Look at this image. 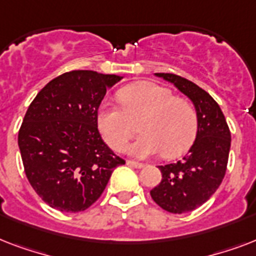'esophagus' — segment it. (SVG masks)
Instances as JSON below:
<instances>
[{
	"instance_id": "obj_1",
	"label": "esophagus",
	"mask_w": 256,
	"mask_h": 256,
	"mask_svg": "<svg viewBox=\"0 0 256 256\" xmlns=\"http://www.w3.org/2000/svg\"><path fill=\"white\" fill-rule=\"evenodd\" d=\"M126 164H128V166H132V168H144V164H140V162H136V160H128Z\"/></svg>"
}]
</instances>
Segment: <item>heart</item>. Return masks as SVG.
<instances>
[{
    "mask_svg": "<svg viewBox=\"0 0 256 256\" xmlns=\"http://www.w3.org/2000/svg\"><path fill=\"white\" fill-rule=\"evenodd\" d=\"M120 108L100 104L96 110V128L108 146L122 152L132 140L140 122L142 136L130 146L136 156L162 152L164 158H175L188 150L198 132V116L188 100L174 96L170 88L154 82H136L116 94Z\"/></svg>",
    "mask_w": 256,
    "mask_h": 256,
    "instance_id": "b5f03b06",
    "label": "heart"
}]
</instances>
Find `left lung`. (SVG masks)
<instances>
[{
	"mask_svg": "<svg viewBox=\"0 0 256 256\" xmlns=\"http://www.w3.org/2000/svg\"><path fill=\"white\" fill-rule=\"evenodd\" d=\"M191 100L198 116V132L188 152L175 164L158 166L162 180L150 191L154 202L172 214L188 212L210 199L226 174L231 146L230 128L219 104L186 78L156 73Z\"/></svg>",
	"mask_w": 256,
	"mask_h": 256,
	"instance_id": "obj_1",
	"label": "left lung"
}]
</instances>
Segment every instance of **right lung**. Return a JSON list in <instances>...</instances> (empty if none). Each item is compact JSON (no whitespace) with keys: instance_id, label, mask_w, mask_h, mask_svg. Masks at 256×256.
Returning a JSON list of instances; mask_svg holds the SVG:
<instances>
[{"instance_id":"1","label":"right lung","mask_w":256,"mask_h":256,"mask_svg":"<svg viewBox=\"0 0 256 256\" xmlns=\"http://www.w3.org/2000/svg\"><path fill=\"white\" fill-rule=\"evenodd\" d=\"M124 77L73 70L38 92L18 132L28 180L44 202L64 212L92 206L124 160L104 144L96 110Z\"/></svg>"}]
</instances>
